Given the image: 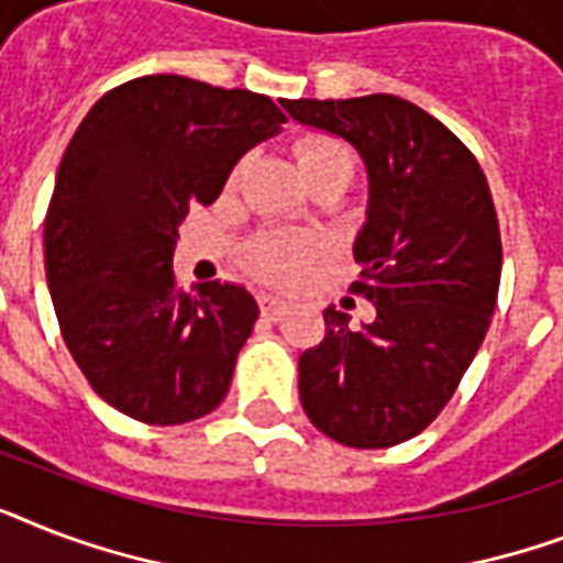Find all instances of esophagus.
<instances>
[{
	"label": "esophagus",
	"instance_id": "34e87169",
	"mask_svg": "<svg viewBox=\"0 0 563 563\" xmlns=\"http://www.w3.org/2000/svg\"><path fill=\"white\" fill-rule=\"evenodd\" d=\"M260 309H263L265 318L277 321V318H283L286 312H289V303H286L283 298H274V295H263V298H260Z\"/></svg>",
	"mask_w": 563,
	"mask_h": 563
}]
</instances>
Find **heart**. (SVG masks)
I'll use <instances>...</instances> for the list:
<instances>
[{"label": "heart", "instance_id": "heart-1", "mask_svg": "<svg viewBox=\"0 0 563 563\" xmlns=\"http://www.w3.org/2000/svg\"><path fill=\"white\" fill-rule=\"evenodd\" d=\"M298 161L307 180L327 169L353 172L351 152L339 140H327V136L300 145ZM239 172H242V163L233 169V180L239 178ZM309 263H312V245L303 239L286 236V233H263L247 245V265L260 280L295 286L303 280Z\"/></svg>", "mask_w": 563, "mask_h": 563}]
</instances>
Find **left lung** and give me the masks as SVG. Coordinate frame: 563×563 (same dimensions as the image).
<instances>
[{
	"mask_svg": "<svg viewBox=\"0 0 563 563\" xmlns=\"http://www.w3.org/2000/svg\"><path fill=\"white\" fill-rule=\"evenodd\" d=\"M283 108L356 145L371 180L351 291L374 303V321L356 330L324 309V342L300 356V402L339 444H402L450 402L497 307L503 239L488 180L450 128L388 92Z\"/></svg>",
	"mask_w": 563,
	"mask_h": 563,
	"instance_id": "obj_1",
	"label": "left lung"
}]
</instances>
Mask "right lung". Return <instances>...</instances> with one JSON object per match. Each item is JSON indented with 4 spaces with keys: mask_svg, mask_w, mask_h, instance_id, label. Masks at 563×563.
Segmentation results:
<instances>
[{
    "mask_svg": "<svg viewBox=\"0 0 563 563\" xmlns=\"http://www.w3.org/2000/svg\"><path fill=\"white\" fill-rule=\"evenodd\" d=\"M283 122L260 92L143 75L104 92L66 145L43 224L48 291L92 391L128 418L175 427L228 397L260 307L233 283L184 291L172 254L187 212Z\"/></svg>",
    "mask_w": 563,
    "mask_h": 563,
    "instance_id": "add662e5",
    "label": "right lung"
}]
</instances>
